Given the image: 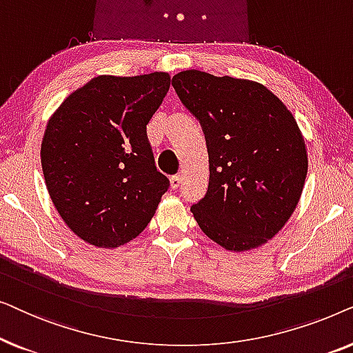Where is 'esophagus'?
Masks as SVG:
<instances>
[{
    "label": "esophagus",
    "instance_id": "1",
    "mask_svg": "<svg viewBox=\"0 0 353 353\" xmlns=\"http://www.w3.org/2000/svg\"><path fill=\"white\" fill-rule=\"evenodd\" d=\"M180 185H181V176L180 175H173L170 178V186L173 188V190H178V188H180Z\"/></svg>",
    "mask_w": 353,
    "mask_h": 353
}]
</instances>
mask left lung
Masks as SVG:
<instances>
[{"mask_svg": "<svg viewBox=\"0 0 353 353\" xmlns=\"http://www.w3.org/2000/svg\"><path fill=\"white\" fill-rule=\"evenodd\" d=\"M172 85L201 122L209 151V190L191 209L197 225L231 252L267 244L305 185L308 154L292 112L259 81L192 69Z\"/></svg>", "mask_w": 353, "mask_h": 353, "instance_id": "left-lung-1", "label": "left lung"}]
</instances>
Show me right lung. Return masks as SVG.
Returning <instances> with one entry per match:
<instances>
[{
    "mask_svg": "<svg viewBox=\"0 0 353 353\" xmlns=\"http://www.w3.org/2000/svg\"><path fill=\"white\" fill-rule=\"evenodd\" d=\"M168 88L167 72L99 75L48 120L40 151L46 190L85 243L120 248L156 214L170 181L154 163L146 125Z\"/></svg>",
    "mask_w": 353,
    "mask_h": 353,
    "instance_id": "obj_1",
    "label": "right lung"
}]
</instances>
